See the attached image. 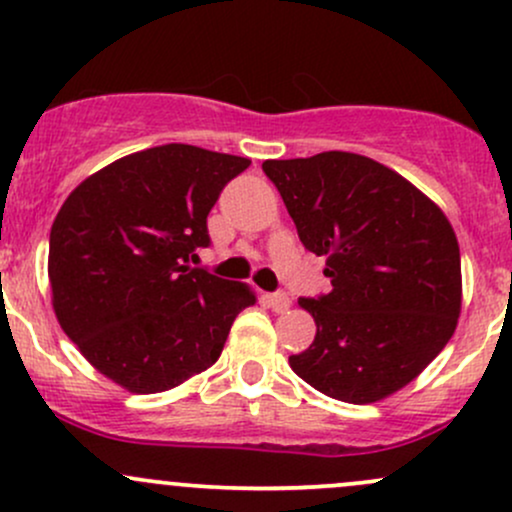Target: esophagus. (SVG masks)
<instances>
[{"label": "esophagus", "instance_id": "esophagus-1", "mask_svg": "<svg viewBox=\"0 0 512 512\" xmlns=\"http://www.w3.org/2000/svg\"><path fill=\"white\" fill-rule=\"evenodd\" d=\"M267 303H269V308L274 310V313H286V310L291 308V298L286 296L284 291H279V293H269V296H267Z\"/></svg>", "mask_w": 512, "mask_h": 512}]
</instances>
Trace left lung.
Segmentation results:
<instances>
[{"label":"left lung","instance_id":"8db88e82","mask_svg":"<svg viewBox=\"0 0 512 512\" xmlns=\"http://www.w3.org/2000/svg\"><path fill=\"white\" fill-rule=\"evenodd\" d=\"M305 250L332 291L301 298L317 332L293 373L317 392L370 404L409 385L450 342L462 308L448 216L383 163L349 151L264 161Z\"/></svg>","mask_w":512,"mask_h":512}]
</instances>
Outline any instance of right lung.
Segmentation results:
<instances>
[{
    "label": "right lung",
    "instance_id": "right-lung-1",
    "mask_svg": "<svg viewBox=\"0 0 512 512\" xmlns=\"http://www.w3.org/2000/svg\"><path fill=\"white\" fill-rule=\"evenodd\" d=\"M250 158L166 144L117 158L64 199L50 231L57 322L98 373L137 395L214 366L240 310L243 281L192 269L207 216Z\"/></svg>",
    "mask_w": 512,
    "mask_h": 512
}]
</instances>
